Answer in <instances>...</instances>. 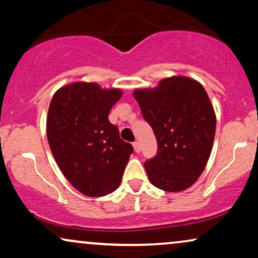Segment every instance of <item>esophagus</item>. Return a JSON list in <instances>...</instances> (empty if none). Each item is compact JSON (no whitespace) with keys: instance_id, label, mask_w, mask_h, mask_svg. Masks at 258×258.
Returning a JSON list of instances; mask_svg holds the SVG:
<instances>
[{"instance_id":"1","label":"esophagus","mask_w":258,"mask_h":258,"mask_svg":"<svg viewBox=\"0 0 258 258\" xmlns=\"http://www.w3.org/2000/svg\"><path fill=\"white\" fill-rule=\"evenodd\" d=\"M133 149H135L136 152H140V144L138 142L133 143Z\"/></svg>"}]
</instances>
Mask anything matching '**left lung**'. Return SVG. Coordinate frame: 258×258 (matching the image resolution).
<instances>
[{
    "instance_id": "8db88e82",
    "label": "left lung",
    "mask_w": 258,
    "mask_h": 258,
    "mask_svg": "<svg viewBox=\"0 0 258 258\" xmlns=\"http://www.w3.org/2000/svg\"><path fill=\"white\" fill-rule=\"evenodd\" d=\"M133 97L152 127L158 153L144 166L154 186L180 192L194 185L210 158L216 114L203 86L174 75L154 88L136 89Z\"/></svg>"
}]
</instances>
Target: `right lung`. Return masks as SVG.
<instances>
[{
    "label": "right lung",
    "instance_id": "obj_1",
    "mask_svg": "<svg viewBox=\"0 0 258 258\" xmlns=\"http://www.w3.org/2000/svg\"><path fill=\"white\" fill-rule=\"evenodd\" d=\"M121 95L119 88L77 81L62 86L51 98L47 116L50 151L67 180L87 197L115 191L133 152L108 120Z\"/></svg>",
    "mask_w": 258,
    "mask_h": 258
}]
</instances>
